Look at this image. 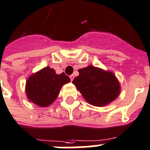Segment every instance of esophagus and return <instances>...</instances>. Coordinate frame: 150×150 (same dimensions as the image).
<instances>
[{
	"instance_id": "34e87169",
	"label": "esophagus",
	"mask_w": 150,
	"mask_h": 150,
	"mask_svg": "<svg viewBox=\"0 0 150 150\" xmlns=\"http://www.w3.org/2000/svg\"><path fill=\"white\" fill-rule=\"evenodd\" d=\"M70 79H71V81H72V80L74 79V75H70Z\"/></svg>"
}]
</instances>
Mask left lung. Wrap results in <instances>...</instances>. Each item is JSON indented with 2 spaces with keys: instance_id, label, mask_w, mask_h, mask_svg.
Wrapping results in <instances>:
<instances>
[{
  "instance_id": "obj_1",
  "label": "left lung",
  "mask_w": 150,
  "mask_h": 150,
  "mask_svg": "<svg viewBox=\"0 0 150 150\" xmlns=\"http://www.w3.org/2000/svg\"><path fill=\"white\" fill-rule=\"evenodd\" d=\"M79 75L72 83L87 102L96 107H103L119 96L121 86L115 75L93 65L79 70Z\"/></svg>"
}]
</instances>
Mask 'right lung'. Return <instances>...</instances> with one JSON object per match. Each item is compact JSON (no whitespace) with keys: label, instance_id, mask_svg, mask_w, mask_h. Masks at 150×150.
<instances>
[{"label":"right lung","instance_id":"add662e5","mask_svg":"<svg viewBox=\"0 0 150 150\" xmlns=\"http://www.w3.org/2000/svg\"><path fill=\"white\" fill-rule=\"evenodd\" d=\"M70 81V78L64 72L57 75L54 69L46 67L27 79L26 96L39 107H48L56 100L61 87Z\"/></svg>","mask_w":150,"mask_h":150}]
</instances>
